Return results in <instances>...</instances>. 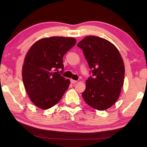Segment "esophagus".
Returning a JSON list of instances; mask_svg holds the SVG:
<instances>
[{
	"label": "esophagus",
	"instance_id": "34e87169",
	"mask_svg": "<svg viewBox=\"0 0 147 147\" xmlns=\"http://www.w3.org/2000/svg\"><path fill=\"white\" fill-rule=\"evenodd\" d=\"M78 82V81L76 80H71V83L74 84V83H76Z\"/></svg>",
	"mask_w": 147,
	"mask_h": 147
}]
</instances>
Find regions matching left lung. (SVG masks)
<instances>
[{
    "label": "left lung",
    "instance_id": "left-lung-1",
    "mask_svg": "<svg viewBox=\"0 0 147 147\" xmlns=\"http://www.w3.org/2000/svg\"><path fill=\"white\" fill-rule=\"evenodd\" d=\"M78 47L83 50L94 76L86 81L83 98L93 109L106 110L117 100L123 86L125 69L123 58L113 43L100 37L87 36Z\"/></svg>",
    "mask_w": 147,
    "mask_h": 147
}]
</instances>
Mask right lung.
Returning a JSON list of instances; mask_svg holds the SVG:
<instances>
[{
    "mask_svg": "<svg viewBox=\"0 0 147 147\" xmlns=\"http://www.w3.org/2000/svg\"><path fill=\"white\" fill-rule=\"evenodd\" d=\"M76 43L73 37H47L34 43L26 53L22 78L28 95L37 107L46 110L53 107L69 88V80L59 74V69H64L62 57Z\"/></svg>",
    "mask_w": 147,
    "mask_h": 147,
    "instance_id": "1",
    "label": "right lung"
}]
</instances>
